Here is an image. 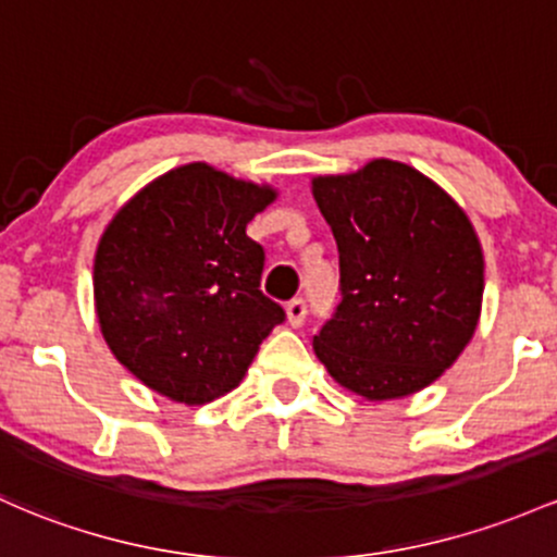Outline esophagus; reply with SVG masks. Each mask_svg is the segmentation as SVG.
Returning <instances> with one entry per match:
<instances>
[{"label": "esophagus", "mask_w": 557, "mask_h": 557, "mask_svg": "<svg viewBox=\"0 0 557 557\" xmlns=\"http://www.w3.org/2000/svg\"><path fill=\"white\" fill-rule=\"evenodd\" d=\"M285 314H288V325L290 327H301L304 320H307V301L304 298H293L285 307Z\"/></svg>", "instance_id": "34e87169"}]
</instances>
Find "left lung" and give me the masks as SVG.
Here are the masks:
<instances>
[{"label":"left lung","instance_id":"left-lung-1","mask_svg":"<svg viewBox=\"0 0 557 557\" xmlns=\"http://www.w3.org/2000/svg\"><path fill=\"white\" fill-rule=\"evenodd\" d=\"M338 243L341 304L314 354L370 401L431 386L473 338L484 253L466 211L407 163L375 158L311 180Z\"/></svg>","mask_w":557,"mask_h":557}]
</instances>
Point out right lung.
I'll return each mask as SVG.
<instances>
[{
    "label": "right lung",
    "mask_w": 557,
    "mask_h": 557,
    "mask_svg": "<svg viewBox=\"0 0 557 557\" xmlns=\"http://www.w3.org/2000/svg\"><path fill=\"white\" fill-rule=\"evenodd\" d=\"M274 198L269 185L187 163L110 219L95 253L97 320L145 386L182 405L219 399L285 320L259 288L264 248L246 235Z\"/></svg>",
    "instance_id": "add662e5"
}]
</instances>
